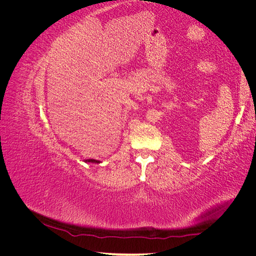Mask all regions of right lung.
I'll use <instances>...</instances> for the list:
<instances>
[{
	"label": "right lung",
	"instance_id": "obj_1",
	"mask_svg": "<svg viewBox=\"0 0 256 256\" xmlns=\"http://www.w3.org/2000/svg\"><path fill=\"white\" fill-rule=\"evenodd\" d=\"M85 161H86V162H98L97 160H94V159H86Z\"/></svg>",
	"mask_w": 256,
	"mask_h": 256
}]
</instances>
